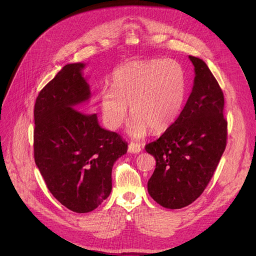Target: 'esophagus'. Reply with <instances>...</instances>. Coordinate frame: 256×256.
Returning a JSON list of instances; mask_svg holds the SVG:
<instances>
[{"label": "esophagus", "instance_id": "34e87169", "mask_svg": "<svg viewBox=\"0 0 256 256\" xmlns=\"http://www.w3.org/2000/svg\"><path fill=\"white\" fill-rule=\"evenodd\" d=\"M142 150V147L139 143H130L128 145V152L132 154H139Z\"/></svg>", "mask_w": 256, "mask_h": 256}]
</instances>
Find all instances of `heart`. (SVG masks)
<instances>
[{"label":"heart","mask_w":256,"mask_h":256,"mask_svg":"<svg viewBox=\"0 0 256 256\" xmlns=\"http://www.w3.org/2000/svg\"><path fill=\"white\" fill-rule=\"evenodd\" d=\"M112 90H102L100 106L104 124L118 130L128 118V106L134 117L130 134L143 137L167 130L180 113L186 93L182 66L172 59L132 61L112 72Z\"/></svg>","instance_id":"heart-1"}]
</instances>
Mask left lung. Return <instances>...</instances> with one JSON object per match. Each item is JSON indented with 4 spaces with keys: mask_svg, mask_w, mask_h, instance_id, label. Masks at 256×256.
Returning a JSON list of instances; mask_svg holds the SVG:
<instances>
[{
    "mask_svg": "<svg viewBox=\"0 0 256 256\" xmlns=\"http://www.w3.org/2000/svg\"><path fill=\"white\" fill-rule=\"evenodd\" d=\"M194 86L178 119L145 150L156 169L147 182L150 195L166 208H182L204 193L225 150L227 120L224 96L208 65L189 56Z\"/></svg>",
    "mask_w": 256,
    "mask_h": 256,
    "instance_id": "obj_1",
    "label": "left lung"
}]
</instances>
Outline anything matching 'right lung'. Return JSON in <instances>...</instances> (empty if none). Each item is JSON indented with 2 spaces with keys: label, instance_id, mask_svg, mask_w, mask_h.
I'll return each instance as SVG.
<instances>
[{
  "label": "right lung",
  "instance_id": "add662e5",
  "mask_svg": "<svg viewBox=\"0 0 256 256\" xmlns=\"http://www.w3.org/2000/svg\"><path fill=\"white\" fill-rule=\"evenodd\" d=\"M84 66L65 65L34 106L36 166L52 196L74 212H89L108 198L113 165L128 152L120 135L100 128L96 114L85 113L90 89Z\"/></svg>",
  "mask_w": 256,
  "mask_h": 256
}]
</instances>
